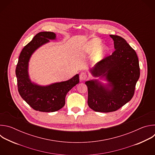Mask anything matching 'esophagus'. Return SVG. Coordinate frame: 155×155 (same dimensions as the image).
<instances>
[{
  "label": "esophagus",
  "instance_id": "1",
  "mask_svg": "<svg viewBox=\"0 0 155 155\" xmlns=\"http://www.w3.org/2000/svg\"><path fill=\"white\" fill-rule=\"evenodd\" d=\"M87 78V74L86 72H81L80 75V79L82 81L86 80Z\"/></svg>",
  "mask_w": 155,
  "mask_h": 155
}]
</instances>
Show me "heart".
Instances as JSON below:
<instances>
[{
  "mask_svg": "<svg viewBox=\"0 0 155 155\" xmlns=\"http://www.w3.org/2000/svg\"><path fill=\"white\" fill-rule=\"evenodd\" d=\"M101 46V41L97 40V39H94L92 40L89 45H88L87 48L86 49V51L87 53H94L99 50V48ZM107 52V48H102L101 50L96 52L95 56H94V59L95 60H98L103 58Z\"/></svg>",
  "mask_w": 155,
  "mask_h": 155,
  "instance_id": "1",
  "label": "heart"
}]
</instances>
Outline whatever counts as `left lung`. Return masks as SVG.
Masks as SVG:
<instances>
[{
    "mask_svg": "<svg viewBox=\"0 0 155 155\" xmlns=\"http://www.w3.org/2000/svg\"><path fill=\"white\" fill-rule=\"evenodd\" d=\"M110 36L114 41L115 50L90 70L94 77H105L109 84L104 86L96 80L85 82L88 106L96 112L104 113L115 112L130 101L140 77L135 50L121 37Z\"/></svg>",
    "mask_w": 155,
    "mask_h": 155,
    "instance_id": "obj_1",
    "label": "left lung"
}]
</instances>
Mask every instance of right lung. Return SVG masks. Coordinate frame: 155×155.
<instances>
[{"label":"right lung","instance_id":"1","mask_svg":"<svg viewBox=\"0 0 155 155\" xmlns=\"http://www.w3.org/2000/svg\"><path fill=\"white\" fill-rule=\"evenodd\" d=\"M56 34L51 32H41L22 50L16 68L18 92L33 109L43 112H53L65 105L67 93L79 83V75L71 79L56 83L47 86H41L32 83L28 75V62L32 54L38 48L55 39Z\"/></svg>","mask_w":155,"mask_h":155}]
</instances>
